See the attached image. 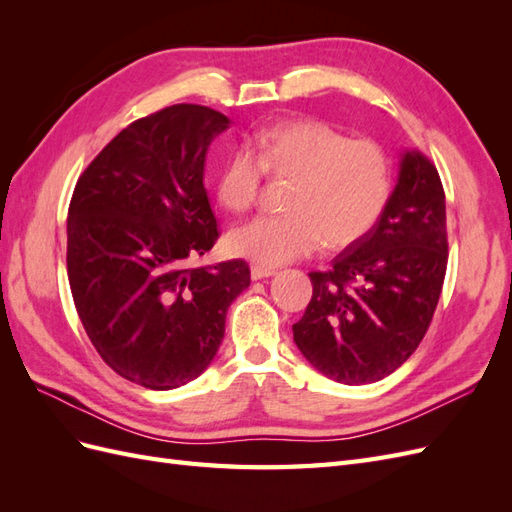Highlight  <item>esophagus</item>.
I'll return each instance as SVG.
<instances>
[{
    "mask_svg": "<svg viewBox=\"0 0 512 512\" xmlns=\"http://www.w3.org/2000/svg\"><path fill=\"white\" fill-rule=\"evenodd\" d=\"M250 273H252V280H262V277H271L275 275V269L273 267H267V265H252L250 267Z\"/></svg>",
    "mask_w": 512,
    "mask_h": 512,
    "instance_id": "34e87169",
    "label": "esophagus"
}]
</instances>
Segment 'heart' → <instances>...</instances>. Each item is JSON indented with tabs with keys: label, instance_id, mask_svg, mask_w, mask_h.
<instances>
[{
	"label": "heart",
	"instance_id": "obj_1",
	"mask_svg": "<svg viewBox=\"0 0 512 512\" xmlns=\"http://www.w3.org/2000/svg\"><path fill=\"white\" fill-rule=\"evenodd\" d=\"M237 147L218 173V198L232 213L252 211L265 175L288 179L284 215H267L228 235L232 254L258 265L324 250H346L378 224L393 194V168L386 149L371 138H350L316 119H282Z\"/></svg>",
	"mask_w": 512,
	"mask_h": 512
}]
</instances>
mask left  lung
Listing matches in <instances>:
<instances>
[{
  "label": "left lung",
  "mask_w": 512,
  "mask_h": 512,
  "mask_svg": "<svg viewBox=\"0 0 512 512\" xmlns=\"http://www.w3.org/2000/svg\"><path fill=\"white\" fill-rule=\"evenodd\" d=\"M444 188L436 166L408 151L382 218L367 237L312 271L314 292L292 324L294 344L324 376L369 384L423 342L446 275Z\"/></svg>",
  "instance_id": "8db88e82"
}]
</instances>
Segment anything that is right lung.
<instances>
[{
    "mask_svg": "<svg viewBox=\"0 0 512 512\" xmlns=\"http://www.w3.org/2000/svg\"><path fill=\"white\" fill-rule=\"evenodd\" d=\"M228 123L200 104L136 119L83 170L70 200L76 312L102 361L151 391L203 374L230 303L250 286L241 258L194 267L220 237L203 173Z\"/></svg>",
    "mask_w": 512,
    "mask_h": 512,
    "instance_id": "right-lung-1",
    "label": "right lung"
}]
</instances>
